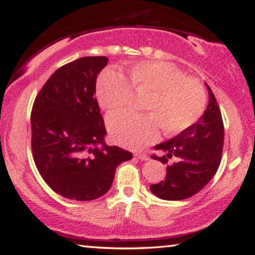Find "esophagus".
Segmentation results:
<instances>
[{"label": "esophagus", "mask_w": 255, "mask_h": 255, "mask_svg": "<svg viewBox=\"0 0 255 255\" xmlns=\"http://www.w3.org/2000/svg\"><path fill=\"white\" fill-rule=\"evenodd\" d=\"M134 156H135V158H138V159L142 160V161H147V160L149 159L148 156L145 154V153H135Z\"/></svg>", "instance_id": "esophagus-1"}]
</instances>
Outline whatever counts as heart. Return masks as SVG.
Masks as SVG:
<instances>
[{
  "label": "heart",
  "instance_id": "1",
  "mask_svg": "<svg viewBox=\"0 0 255 255\" xmlns=\"http://www.w3.org/2000/svg\"><path fill=\"white\" fill-rule=\"evenodd\" d=\"M133 94L146 95L141 110L147 114L118 113L108 117L113 140L131 149H139L154 140L156 124L170 134L191 127L200 120L207 101L200 82L163 61L138 62L128 69V80L116 72L107 71L97 81V102L108 113L124 108Z\"/></svg>",
  "mask_w": 255,
  "mask_h": 255
}]
</instances>
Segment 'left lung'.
<instances>
[{
    "instance_id": "8db88e82",
    "label": "left lung",
    "mask_w": 255,
    "mask_h": 255,
    "mask_svg": "<svg viewBox=\"0 0 255 255\" xmlns=\"http://www.w3.org/2000/svg\"><path fill=\"white\" fill-rule=\"evenodd\" d=\"M207 87L210 100L203 116L174 138L154 146L165 155L153 154L152 159L168 163L172 156L176 158L167 166L165 180L149 186L152 193L162 200H186L197 194L214 177L221 163L224 124L214 93Z\"/></svg>"
}]
</instances>
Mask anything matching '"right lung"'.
<instances>
[{"mask_svg": "<svg viewBox=\"0 0 255 255\" xmlns=\"http://www.w3.org/2000/svg\"><path fill=\"white\" fill-rule=\"evenodd\" d=\"M106 57L80 58L58 68L38 93L31 111V148L48 187L69 200L92 201L113 184L132 153L108 146L95 97Z\"/></svg>", "mask_w": 255, "mask_h": 255, "instance_id": "obj_1", "label": "right lung"}]
</instances>
